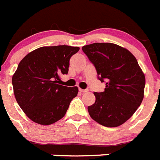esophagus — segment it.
<instances>
[{
	"mask_svg": "<svg viewBox=\"0 0 160 160\" xmlns=\"http://www.w3.org/2000/svg\"><path fill=\"white\" fill-rule=\"evenodd\" d=\"M79 92H88V89H82V88H79Z\"/></svg>",
	"mask_w": 160,
	"mask_h": 160,
	"instance_id": "34e87169",
	"label": "esophagus"
}]
</instances>
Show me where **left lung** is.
<instances>
[{"mask_svg": "<svg viewBox=\"0 0 160 160\" xmlns=\"http://www.w3.org/2000/svg\"><path fill=\"white\" fill-rule=\"evenodd\" d=\"M82 50L96 68L98 78L106 81L104 92H94L96 102L88 107L90 117L105 127L121 125L144 98L145 78L137 60L127 49L110 42H95Z\"/></svg>", "mask_w": 160, "mask_h": 160, "instance_id": "1", "label": "left lung"}]
</instances>
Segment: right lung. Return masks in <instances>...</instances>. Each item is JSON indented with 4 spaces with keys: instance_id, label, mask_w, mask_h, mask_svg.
<instances>
[{
    "instance_id": "add662e5",
    "label": "right lung",
    "mask_w": 160,
    "mask_h": 160,
    "mask_svg": "<svg viewBox=\"0 0 160 160\" xmlns=\"http://www.w3.org/2000/svg\"><path fill=\"white\" fill-rule=\"evenodd\" d=\"M78 50L66 45L42 47L20 61L12 85L17 102L30 120L49 125L65 115L78 88L61 85L60 76L67 75L70 58Z\"/></svg>"
}]
</instances>
